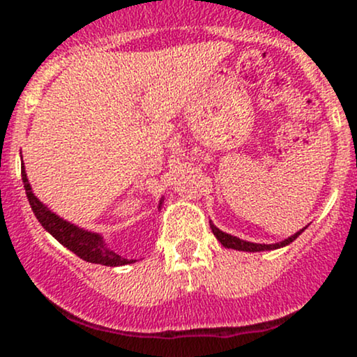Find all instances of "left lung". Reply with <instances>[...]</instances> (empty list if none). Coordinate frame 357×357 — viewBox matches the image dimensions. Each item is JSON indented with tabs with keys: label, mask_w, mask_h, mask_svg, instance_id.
Listing matches in <instances>:
<instances>
[{
	"label": "left lung",
	"mask_w": 357,
	"mask_h": 357,
	"mask_svg": "<svg viewBox=\"0 0 357 357\" xmlns=\"http://www.w3.org/2000/svg\"><path fill=\"white\" fill-rule=\"evenodd\" d=\"M307 227H309V225H307ZM307 227L302 228V230L296 231L292 236H289V238L277 241V243H268L267 245V243H253V241L241 240V238H238V236L230 235V233L221 231L220 228L216 227V225H213V221H210V228H211L213 235L216 236V240H218L225 248H233V250H238V252H267V250H277V248L287 247V245L292 243V241L296 240L297 236L301 235V233L304 231Z\"/></svg>",
	"instance_id": "left-lung-1"
}]
</instances>
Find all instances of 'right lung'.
Returning a JSON list of instances; mask_svg holds the SVG:
<instances>
[{
	"label": "right lung",
	"instance_id": "1",
	"mask_svg": "<svg viewBox=\"0 0 357 357\" xmlns=\"http://www.w3.org/2000/svg\"><path fill=\"white\" fill-rule=\"evenodd\" d=\"M22 179L24 191H26L28 202H30L31 210H33L36 220L40 225L47 230L55 240H59L63 247H67L70 252L80 257L82 260L89 261V264H99L105 265V267H121V265L134 264L136 260H127V258L121 257L119 253L114 252L107 247L104 236L100 233H93L84 228L77 227V225L70 223V221L60 218L56 213H53L50 208L45 206L31 191L30 183H28L26 173H24V166H22ZM165 198H161L159 206L161 208Z\"/></svg>",
	"mask_w": 357,
	"mask_h": 357
}]
</instances>
